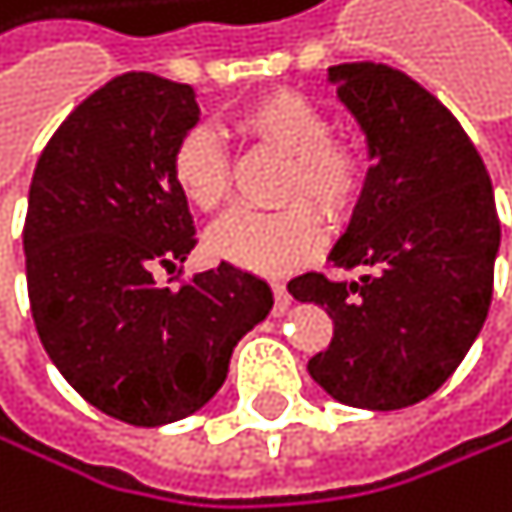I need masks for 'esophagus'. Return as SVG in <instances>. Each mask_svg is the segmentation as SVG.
Segmentation results:
<instances>
[{"label":"esophagus","instance_id":"esophagus-1","mask_svg":"<svg viewBox=\"0 0 512 512\" xmlns=\"http://www.w3.org/2000/svg\"><path fill=\"white\" fill-rule=\"evenodd\" d=\"M273 299H277V305H273V311H277V314H283L292 305V295H289V289L283 283H273Z\"/></svg>","mask_w":512,"mask_h":512}]
</instances>
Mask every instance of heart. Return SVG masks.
Segmentation results:
<instances>
[{"label":"heart","mask_w":512,"mask_h":512,"mask_svg":"<svg viewBox=\"0 0 512 512\" xmlns=\"http://www.w3.org/2000/svg\"><path fill=\"white\" fill-rule=\"evenodd\" d=\"M239 125L289 157L280 210H235L207 232L213 258L254 273H283L305 264L324 245V223L346 220L365 188V157L359 147L333 138L327 112L299 90H270L248 103ZM172 182L191 207L204 213L226 201V157L210 128H191L172 150ZM308 197L313 208L301 204Z\"/></svg>","instance_id":"1"}]
</instances>
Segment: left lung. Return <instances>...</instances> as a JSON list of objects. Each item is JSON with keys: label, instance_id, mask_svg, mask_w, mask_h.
I'll return each instance as SVG.
<instances>
[{"label": "left lung", "instance_id": "8db88e82", "mask_svg": "<svg viewBox=\"0 0 512 512\" xmlns=\"http://www.w3.org/2000/svg\"><path fill=\"white\" fill-rule=\"evenodd\" d=\"M336 97L365 131L371 169L330 261L359 280L302 273L292 299L321 305L333 340L308 374L333 400L390 412L428 400L482 330L500 220L475 144L403 71L333 65Z\"/></svg>", "mask_w": 512, "mask_h": 512}]
</instances>
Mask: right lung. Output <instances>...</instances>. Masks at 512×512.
I'll return each mask as SVG.
<instances>
[{
	"mask_svg": "<svg viewBox=\"0 0 512 512\" xmlns=\"http://www.w3.org/2000/svg\"><path fill=\"white\" fill-rule=\"evenodd\" d=\"M201 119L188 84L128 71L94 90L43 147L27 194L24 261L40 343L84 400L138 428L198 412L232 349L273 308L270 286L220 264L179 289L194 220L172 150Z\"/></svg>",
	"mask_w": 512,
	"mask_h": 512,
	"instance_id": "obj_1",
	"label": "right lung"
}]
</instances>
